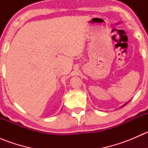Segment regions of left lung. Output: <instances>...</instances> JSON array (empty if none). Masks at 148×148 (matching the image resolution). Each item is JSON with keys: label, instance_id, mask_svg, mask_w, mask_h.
Returning a JSON list of instances; mask_svg holds the SVG:
<instances>
[{"label": "left lung", "instance_id": "obj_1", "mask_svg": "<svg viewBox=\"0 0 148 148\" xmlns=\"http://www.w3.org/2000/svg\"><path fill=\"white\" fill-rule=\"evenodd\" d=\"M128 102H127V103H126V104H124V105H122V107H123V106L126 105V104H127V103H128Z\"/></svg>", "mask_w": 148, "mask_h": 148}]
</instances>
